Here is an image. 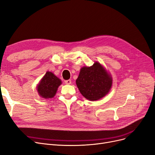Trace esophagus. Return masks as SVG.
<instances>
[{
	"instance_id": "obj_1",
	"label": "esophagus",
	"mask_w": 155,
	"mask_h": 155,
	"mask_svg": "<svg viewBox=\"0 0 155 155\" xmlns=\"http://www.w3.org/2000/svg\"><path fill=\"white\" fill-rule=\"evenodd\" d=\"M64 83L67 85H70L71 84V80H66L64 81Z\"/></svg>"
}]
</instances>
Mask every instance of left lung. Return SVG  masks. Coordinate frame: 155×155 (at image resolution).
<instances>
[{
    "label": "left lung",
    "mask_w": 155,
    "mask_h": 155,
    "mask_svg": "<svg viewBox=\"0 0 155 155\" xmlns=\"http://www.w3.org/2000/svg\"><path fill=\"white\" fill-rule=\"evenodd\" d=\"M76 84L85 98L94 101L108 94L111 89L113 79L104 67L96 61L91 66L82 67Z\"/></svg>",
    "instance_id": "8db88e82"
}]
</instances>
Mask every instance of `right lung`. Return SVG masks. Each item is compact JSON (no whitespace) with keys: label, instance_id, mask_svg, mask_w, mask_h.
<instances>
[{"label":"right lung","instance_id":"right-lung-1","mask_svg":"<svg viewBox=\"0 0 155 155\" xmlns=\"http://www.w3.org/2000/svg\"><path fill=\"white\" fill-rule=\"evenodd\" d=\"M61 84V79L52 72L47 71L37 86L38 94L44 99L52 98L56 95L58 87Z\"/></svg>","mask_w":155,"mask_h":155}]
</instances>
